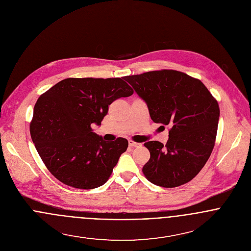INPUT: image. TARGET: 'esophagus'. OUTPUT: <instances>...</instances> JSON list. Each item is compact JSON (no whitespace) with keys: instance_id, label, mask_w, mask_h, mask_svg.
<instances>
[{"instance_id":"34e87169","label":"esophagus","mask_w":251,"mask_h":251,"mask_svg":"<svg viewBox=\"0 0 251 251\" xmlns=\"http://www.w3.org/2000/svg\"><path fill=\"white\" fill-rule=\"evenodd\" d=\"M128 145H129L130 147H132V148H135V147H140L141 143H137V142H134V141H132V140H129V141H128Z\"/></svg>"}]
</instances>
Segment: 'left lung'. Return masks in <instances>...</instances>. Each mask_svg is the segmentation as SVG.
Returning <instances> with one entry per match:
<instances>
[{
    "mask_svg": "<svg viewBox=\"0 0 251 251\" xmlns=\"http://www.w3.org/2000/svg\"><path fill=\"white\" fill-rule=\"evenodd\" d=\"M147 103L151 119L171 126L166 145L149 141L151 157L145 177L162 187H177L193 179L215 147L219 107L207 87L183 72L162 70L125 76Z\"/></svg>",
    "mask_w": 251,
    "mask_h": 251,
    "instance_id": "obj_1",
    "label": "left lung"
}]
</instances>
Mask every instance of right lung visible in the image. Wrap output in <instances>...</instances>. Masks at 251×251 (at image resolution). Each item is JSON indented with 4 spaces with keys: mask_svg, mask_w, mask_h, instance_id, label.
<instances>
[{
    "mask_svg": "<svg viewBox=\"0 0 251 251\" xmlns=\"http://www.w3.org/2000/svg\"><path fill=\"white\" fill-rule=\"evenodd\" d=\"M133 94L122 78H67L42 94L34 108L30 132L49 172L80 189L104 184L123 152L126 138L106 142L92 129L101 125L109 105Z\"/></svg>",
    "mask_w": 251,
    "mask_h": 251,
    "instance_id": "1",
    "label": "right lung"
}]
</instances>
